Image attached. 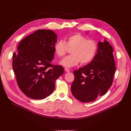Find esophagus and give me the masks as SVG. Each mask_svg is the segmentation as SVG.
Here are the masks:
<instances>
[{"instance_id": "obj_1", "label": "esophagus", "mask_w": 131, "mask_h": 131, "mask_svg": "<svg viewBox=\"0 0 131 131\" xmlns=\"http://www.w3.org/2000/svg\"><path fill=\"white\" fill-rule=\"evenodd\" d=\"M65 70L67 72H68L70 71V70H69L68 68H65Z\"/></svg>"}]
</instances>
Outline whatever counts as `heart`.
<instances>
[{"label": "heart", "mask_w": 131, "mask_h": 131, "mask_svg": "<svg viewBox=\"0 0 131 131\" xmlns=\"http://www.w3.org/2000/svg\"><path fill=\"white\" fill-rule=\"evenodd\" d=\"M69 49L71 55L62 60L60 63L66 67H72L90 63L94 58L97 50V46L94 40L87 39L85 37L77 33L67 37L64 41L60 40L54 46V52L58 57H62L67 52Z\"/></svg>", "instance_id": "b5f03b06"}]
</instances>
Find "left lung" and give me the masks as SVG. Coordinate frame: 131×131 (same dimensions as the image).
I'll return each instance as SVG.
<instances>
[{
    "instance_id": "left-lung-1",
    "label": "left lung",
    "mask_w": 131,
    "mask_h": 131,
    "mask_svg": "<svg viewBox=\"0 0 131 131\" xmlns=\"http://www.w3.org/2000/svg\"><path fill=\"white\" fill-rule=\"evenodd\" d=\"M115 71L113 47L106 40L99 41L97 54L91 63L73 71L72 94L83 103L95 100L105 95L110 88Z\"/></svg>"
}]
</instances>
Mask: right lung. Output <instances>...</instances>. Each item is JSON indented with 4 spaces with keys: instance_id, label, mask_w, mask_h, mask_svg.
I'll use <instances>...</instances> for the list:
<instances>
[{
    "instance_id": "1",
    "label": "right lung",
    "mask_w": 131,
    "mask_h": 131,
    "mask_svg": "<svg viewBox=\"0 0 131 131\" xmlns=\"http://www.w3.org/2000/svg\"><path fill=\"white\" fill-rule=\"evenodd\" d=\"M57 35L39 29L24 38L13 55L12 67L18 87L27 97L41 100L51 95L55 82L64 73L62 66L51 64Z\"/></svg>"
}]
</instances>
